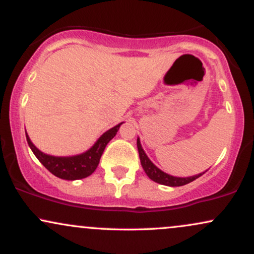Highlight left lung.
<instances>
[{"mask_svg":"<svg viewBox=\"0 0 254 254\" xmlns=\"http://www.w3.org/2000/svg\"><path fill=\"white\" fill-rule=\"evenodd\" d=\"M137 149H138V154H139V160H141V165L143 167V170L145 172L148 177L150 178L153 182H155L157 184H161V185H166V186H183L186 185V184L193 182L196 180L197 178H199L200 176H203V173L196 174V176L192 177H186V178H182V177H174L171 176V174L165 173L164 171L160 170L157 166H155L151 162V160L147 156L145 151L142 148L141 141H139V137H137Z\"/></svg>","mask_w":254,"mask_h":254,"instance_id":"8db88e82","label":"left lung"}]
</instances>
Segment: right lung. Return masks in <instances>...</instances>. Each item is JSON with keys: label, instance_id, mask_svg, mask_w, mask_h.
I'll list each match as a JSON object with an SVG mask.
<instances>
[{"label": "right lung", "instance_id": "add662e5", "mask_svg": "<svg viewBox=\"0 0 254 254\" xmlns=\"http://www.w3.org/2000/svg\"><path fill=\"white\" fill-rule=\"evenodd\" d=\"M123 122L104 132L88 150L71 156H55L45 154L32 143L27 132H26V138H27V143L30 145L31 150L33 151L34 155L46 170L61 179L77 180L89 177L97 170L105 148L111 139L116 136Z\"/></svg>", "mask_w": 254, "mask_h": 254}]
</instances>
